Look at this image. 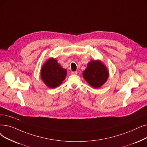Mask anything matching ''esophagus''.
<instances>
[{
  "mask_svg": "<svg viewBox=\"0 0 147 147\" xmlns=\"http://www.w3.org/2000/svg\"><path fill=\"white\" fill-rule=\"evenodd\" d=\"M78 74V71H72L71 72V74Z\"/></svg>",
  "mask_w": 147,
  "mask_h": 147,
  "instance_id": "esophagus-1",
  "label": "esophagus"
}]
</instances>
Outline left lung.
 <instances>
[{"mask_svg":"<svg viewBox=\"0 0 147 147\" xmlns=\"http://www.w3.org/2000/svg\"><path fill=\"white\" fill-rule=\"evenodd\" d=\"M83 76L91 86L97 88L105 84L109 76V73L100 61H92L88 64L87 68L83 73Z\"/></svg>","mask_w":147,"mask_h":147,"instance_id":"left-lung-1","label":"left lung"}]
</instances>
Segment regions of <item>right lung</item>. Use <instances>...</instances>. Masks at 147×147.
<instances>
[{"instance_id":"add662e5","label":"right lung","mask_w":147,"mask_h":147,"mask_svg":"<svg viewBox=\"0 0 147 147\" xmlns=\"http://www.w3.org/2000/svg\"><path fill=\"white\" fill-rule=\"evenodd\" d=\"M41 79L50 88L58 86L65 79L67 70L58 63L56 60L50 58L44 63L41 69Z\"/></svg>"}]
</instances>
